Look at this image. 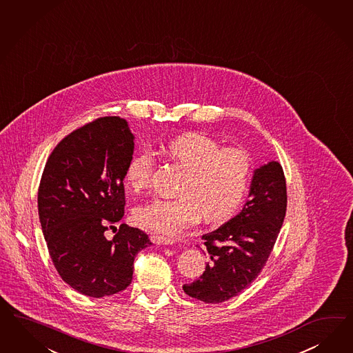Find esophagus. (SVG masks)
Returning a JSON list of instances; mask_svg holds the SVG:
<instances>
[{
	"instance_id": "obj_1",
	"label": "esophagus",
	"mask_w": 353,
	"mask_h": 353,
	"mask_svg": "<svg viewBox=\"0 0 353 353\" xmlns=\"http://www.w3.org/2000/svg\"><path fill=\"white\" fill-rule=\"evenodd\" d=\"M151 241L156 245H172L174 243L172 239L160 236V234H151Z\"/></svg>"
}]
</instances>
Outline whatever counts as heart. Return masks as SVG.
Wrapping results in <instances>:
<instances>
[{
  "label": "heart",
  "instance_id": "obj_1",
  "mask_svg": "<svg viewBox=\"0 0 353 353\" xmlns=\"http://www.w3.org/2000/svg\"><path fill=\"white\" fill-rule=\"evenodd\" d=\"M172 160L187 168L176 199H154L134 212L137 223L165 236H174L200 219L221 223L228 219L243 200L252 178L249 153L241 148H222L218 141L200 132H188L165 145ZM154 157L150 150L131 159L125 181L132 191L150 187Z\"/></svg>",
  "mask_w": 353,
  "mask_h": 353
}]
</instances>
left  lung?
<instances>
[{
    "label": "left lung",
    "instance_id": "1",
    "mask_svg": "<svg viewBox=\"0 0 353 353\" xmlns=\"http://www.w3.org/2000/svg\"><path fill=\"white\" fill-rule=\"evenodd\" d=\"M281 165L270 161L254 170L241 212L218 230L202 234L209 262L201 276L183 285L192 298L222 303L246 289L262 271L286 212Z\"/></svg>",
    "mask_w": 353,
    "mask_h": 353
}]
</instances>
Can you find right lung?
I'll return each instance as SVG.
<instances>
[{
    "mask_svg": "<svg viewBox=\"0 0 353 353\" xmlns=\"http://www.w3.org/2000/svg\"><path fill=\"white\" fill-rule=\"evenodd\" d=\"M135 137L126 120L101 117L67 135L51 152L39 188V216L52 263L76 292L103 298L125 290L148 234L121 224L123 179Z\"/></svg>",
    "mask_w": 353,
    "mask_h": 353,
    "instance_id": "1",
    "label": "right lung"
}]
</instances>
